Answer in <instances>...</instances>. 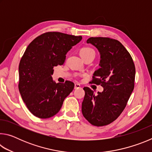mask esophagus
Returning a JSON list of instances; mask_svg holds the SVG:
<instances>
[{
  "instance_id": "esophagus-1",
  "label": "esophagus",
  "mask_w": 152,
  "mask_h": 152,
  "mask_svg": "<svg viewBox=\"0 0 152 152\" xmlns=\"http://www.w3.org/2000/svg\"><path fill=\"white\" fill-rule=\"evenodd\" d=\"M80 88V85L79 84H75V85H74V89H78Z\"/></svg>"
}]
</instances>
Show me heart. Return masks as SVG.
<instances>
[{
    "label": "heart",
    "mask_w": 152,
    "mask_h": 152,
    "mask_svg": "<svg viewBox=\"0 0 152 152\" xmlns=\"http://www.w3.org/2000/svg\"><path fill=\"white\" fill-rule=\"evenodd\" d=\"M91 53H94V51L92 48H88V47L82 48L80 50V54L81 57L82 58H85L86 56L91 54Z\"/></svg>",
    "instance_id": "1"
}]
</instances>
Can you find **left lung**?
<instances>
[{
  "mask_svg": "<svg viewBox=\"0 0 152 152\" xmlns=\"http://www.w3.org/2000/svg\"><path fill=\"white\" fill-rule=\"evenodd\" d=\"M87 43L95 46L101 54V68L94 72L91 83L104 90L95 95L84 87L82 113L91 124L101 127L114 121L124 110L134 88L135 67L130 53L118 40L90 37Z\"/></svg>",
  "mask_w": 152,
  "mask_h": 152,
  "instance_id": "1",
  "label": "left lung"
}]
</instances>
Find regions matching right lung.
<instances>
[{
	"label": "right lung",
	"instance_id": "1",
	"mask_svg": "<svg viewBox=\"0 0 152 152\" xmlns=\"http://www.w3.org/2000/svg\"><path fill=\"white\" fill-rule=\"evenodd\" d=\"M82 39V36L47 32L27 46L19 66V90L27 109L35 117L54 116L73 91L72 82L56 84L51 75L53 67L62 65L67 52Z\"/></svg>",
	"mask_w": 152,
	"mask_h": 152
}]
</instances>
